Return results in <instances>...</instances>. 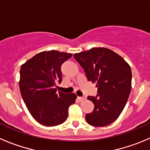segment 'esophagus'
I'll return each mask as SVG.
<instances>
[{"mask_svg": "<svg viewBox=\"0 0 150 150\" xmlns=\"http://www.w3.org/2000/svg\"><path fill=\"white\" fill-rule=\"evenodd\" d=\"M79 99L80 101H84V100H86V97L83 96V97H79Z\"/></svg>", "mask_w": 150, "mask_h": 150, "instance_id": "1", "label": "esophagus"}]
</instances>
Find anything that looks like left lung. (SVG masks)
Returning <instances> with one entry per match:
<instances>
[{
    "instance_id": "1",
    "label": "left lung",
    "mask_w": 150,
    "mask_h": 150,
    "mask_svg": "<svg viewBox=\"0 0 150 150\" xmlns=\"http://www.w3.org/2000/svg\"><path fill=\"white\" fill-rule=\"evenodd\" d=\"M88 81L96 83L98 95L88 96L95 107L86 120L95 127L112 123L121 114L132 89V70L122 57L104 47H95L74 55Z\"/></svg>"
}]
</instances>
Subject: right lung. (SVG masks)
Returning <instances> with one entry per match:
<instances>
[{
	"instance_id": "1",
	"label": "right lung",
	"mask_w": 150,
	"mask_h": 150,
	"mask_svg": "<svg viewBox=\"0 0 150 150\" xmlns=\"http://www.w3.org/2000/svg\"><path fill=\"white\" fill-rule=\"evenodd\" d=\"M73 54L56 50L43 51L22 64L19 88L30 115L40 124L55 126L68 116V108L75 103L74 93L57 92L55 86L62 80L61 66Z\"/></svg>"
}]
</instances>
